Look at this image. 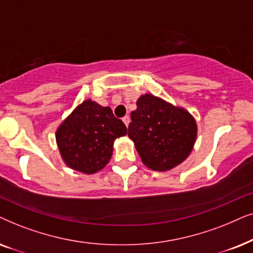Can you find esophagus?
<instances>
[{
  "instance_id": "34e87169",
  "label": "esophagus",
  "mask_w": 253,
  "mask_h": 253,
  "mask_svg": "<svg viewBox=\"0 0 253 253\" xmlns=\"http://www.w3.org/2000/svg\"><path fill=\"white\" fill-rule=\"evenodd\" d=\"M123 121H124V124L126 125V127H128V125H129V117L128 116H125L123 118Z\"/></svg>"
}]
</instances>
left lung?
<instances>
[{
	"label": "left lung",
	"instance_id": "1",
	"mask_svg": "<svg viewBox=\"0 0 253 253\" xmlns=\"http://www.w3.org/2000/svg\"><path fill=\"white\" fill-rule=\"evenodd\" d=\"M130 113L128 136L133 140L144 166L167 171L183 163L197 139V123L183 107L146 93Z\"/></svg>",
	"mask_w": 253,
	"mask_h": 253
}]
</instances>
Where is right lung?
Instances as JSON below:
<instances>
[{
	"mask_svg": "<svg viewBox=\"0 0 253 253\" xmlns=\"http://www.w3.org/2000/svg\"><path fill=\"white\" fill-rule=\"evenodd\" d=\"M126 134L125 124L113 116L109 106L86 99L62 121L55 137L67 166L91 174L109 163L114 140Z\"/></svg>",
	"mask_w": 253,
	"mask_h": 253,
	"instance_id": "add662e5",
	"label": "right lung"
}]
</instances>
